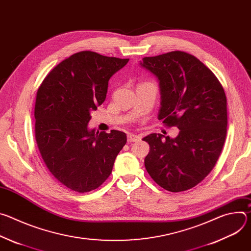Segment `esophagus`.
Listing matches in <instances>:
<instances>
[{
    "label": "esophagus",
    "instance_id": "obj_1",
    "mask_svg": "<svg viewBox=\"0 0 251 251\" xmlns=\"http://www.w3.org/2000/svg\"><path fill=\"white\" fill-rule=\"evenodd\" d=\"M127 140H128V142H137L140 140V137L135 134H129L127 137Z\"/></svg>",
    "mask_w": 251,
    "mask_h": 251
}]
</instances>
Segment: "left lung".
<instances>
[{
    "label": "left lung",
    "instance_id": "left-lung-1",
    "mask_svg": "<svg viewBox=\"0 0 251 251\" xmlns=\"http://www.w3.org/2000/svg\"><path fill=\"white\" fill-rule=\"evenodd\" d=\"M142 67L158 81V119L180 130L176 138L150 134L145 167L163 189L177 193L194 188L216 165L226 137V96L219 79L196 56L171 51L144 57Z\"/></svg>",
    "mask_w": 251,
    "mask_h": 251
}]
</instances>
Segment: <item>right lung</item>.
Segmentation results:
<instances>
[{"mask_svg": "<svg viewBox=\"0 0 251 251\" xmlns=\"http://www.w3.org/2000/svg\"><path fill=\"white\" fill-rule=\"evenodd\" d=\"M128 61L80 51L58 63L38 89L35 141L51 175L69 190L88 193L101 186L126 144L124 132L90 130L88 122L110 77Z\"/></svg>", "mask_w": 251, "mask_h": 251, "instance_id": "obj_1", "label": "right lung"}]
</instances>
